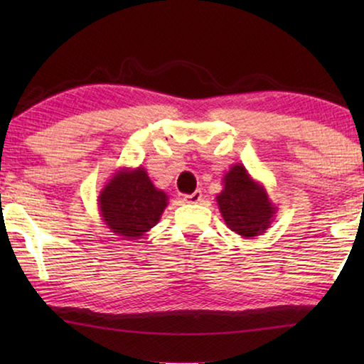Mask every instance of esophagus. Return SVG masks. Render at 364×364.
Returning a JSON list of instances; mask_svg holds the SVG:
<instances>
[{"label":"esophagus","mask_w":364,"mask_h":364,"mask_svg":"<svg viewBox=\"0 0 364 364\" xmlns=\"http://www.w3.org/2000/svg\"><path fill=\"white\" fill-rule=\"evenodd\" d=\"M183 200L188 202V204H199V202L202 200V193H200V191H194L193 194L184 196Z\"/></svg>","instance_id":"obj_1"}]
</instances>
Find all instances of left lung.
Here are the masks:
<instances>
[{
  "label": "left lung",
  "mask_w": 364,
  "mask_h": 364,
  "mask_svg": "<svg viewBox=\"0 0 364 364\" xmlns=\"http://www.w3.org/2000/svg\"><path fill=\"white\" fill-rule=\"evenodd\" d=\"M215 200L226 226L245 239L267 232L278 212L263 184L254 180L242 164L231 165L223 175V191Z\"/></svg>",
  "instance_id": "left-lung-1"
}]
</instances>
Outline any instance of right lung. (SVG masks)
Returning <instances> with one entry per match:
<instances>
[{"label": "right lung", "mask_w": 364, "mask_h": 364, "mask_svg": "<svg viewBox=\"0 0 364 364\" xmlns=\"http://www.w3.org/2000/svg\"><path fill=\"white\" fill-rule=\"evenodd\" d=\"M168 205L165 191L154 186L144 167H120L97 196L106 228L123 241H136L159 223Z\"/></svg>", "instance_id": "add662e5"}]
</instances>
